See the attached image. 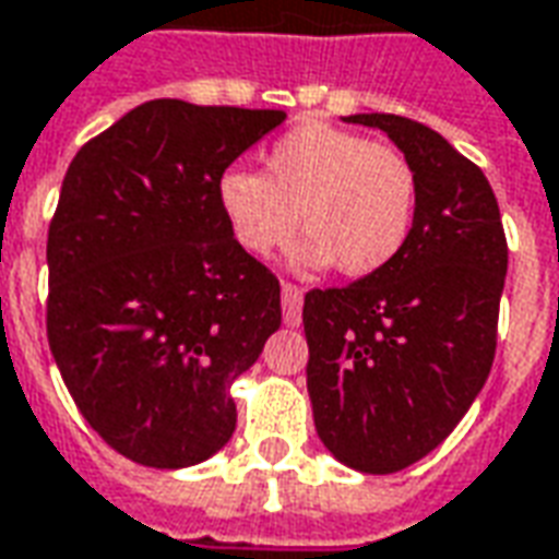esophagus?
Returning a JSON list of instances; mask_svg holds the SVG:
<instances>
[{
    "label": "esophagus",
    "instance_id": "esophagus-1",
    "mask_svg": "<svg viewBox=\"0 0 559 559\" xmlns=\"http://www.w3.org/2000/svg\"><path fill=\"white\" fill-rule=\"evenodd\" d=\"M302 296H306L302 287L281 284V306H284V323L287 326H299L302 323Z\"/></svg>",
    "mask_w": 559,
    "mask_h": 559
}]
</instances>
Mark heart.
Segmentation results:
<instances>
[{
  "label": "heart",
  "mask_w": 559,
  "mask_h": 559,
  "mask_svg": "<svg viewBox=\"0 0 559 559\" xmlns=\"http://www.w3.org/2000/svg\"><path fill=\"white\" fill-rule=\"evenodd\" d=\"M229 236L253 257L281 251L299 229V269L338 266L350 278L390 266L412 236L415 166L400 147L306 123L269 147L266 175L229 166L214 185Z\"/></svg>",
  "instance_id": "heart-1"
}]
</instances>
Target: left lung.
<instances>
[{
	"label": "left lung",
	"mask_w": 559,
	"mask_h": 559,
	"mask_svg": "<svg viewBox=\"0 0 559 559\" xmlns=\"http://www.w3.org/2000/svg\"><path fill=\"white\" fill-rule=\"evenodd\" d=\"M345 120L388 132L408 157L417 212L390 266L306 293L308 396L338 463L390 475L439 448L481 393L509 248L484 171L439 132L400 115Z\"/></svg>",
	"instance_id": "1"
}]
</instances>
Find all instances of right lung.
Wrapping results in <instances>:
<instances>
[{
    "mask_svg": "<svg viewBox=\"0 0 559 559\" xmlns=\"http://www.w3.org/2000/svg\"><path fill=\"white\" fill-rule=\"evenodd\" d=\"M284 111L154 99L87 142L48 233V342L90 427L185 469L236 429L233 381L281 326V284L236 245L217 175Z\"/></svg>",
    "mask_w": 559,
    "mask_h": 559,
    "instance_id": "1",
    "label": "right lung"
}]
</instances>
